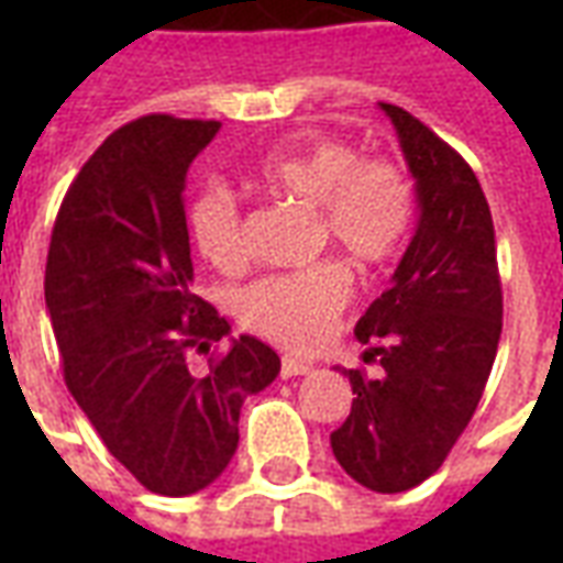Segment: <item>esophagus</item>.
Returning a JSON list of instances; mask_svg holds the SVG:
<instances>
[{"instance_id":"1","label":"esophagus","mask_w":563,"mask_h":563,"mask_svg":"<svg viewBox=\"0 0 563 563\" xmlns=\"http://www.w3.org/2000/svg\"><path fill=\"white\" fill-rule=\"evenodd\" d=\"M313 365L310 362H301V358H292V355H283L280 362V377L289 379V377H301V374H310Z\"/></svg>"}]
</instances>
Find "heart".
Masks as SVG:
<instances>
[{"label": "heart", "instance_id": "heart-1", "mask_svg": "<svg viewBox=\"0 0 563 563\" xmlns=\"http://www.w3.org/2000/svg\"><path fill=\"white\" fill-rule=\"evenodd\" d=\"M262 189L292 198L317 213V241L341 250L362 271H379L398 258L413 232L416 189L391 159H362L350 144L301 132L271 150L253 168ZM189 232L205 262L220 271L246 265L244 217L222 186H205L189 205ZM353 280L341 262H319L292 274H271L234 298L246 329L289 350H310L350 305Z\"/></svg>", "mask_w": 563, "mask_h": 563}]
</instances>
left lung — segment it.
<instances>
[{
	"label": "left lung",
	"instance_id": "obj_1",
	"mask_svg": "<svg viewBox=\"0 0 563 563\" xmlns=\"http://www.w3.org/2000/svg\"><path fill=\"white\" fill-rule=\"evenodd\" d=\"M379 108L416 177L419 225L391 286L355 325L379 374L343 371L355 398L331 449L355 483L395 495L424 483L471 422L495 365L504 292L471 165L404 108Z\"/></svg>",
	"mask_w": 563,
	"mask_h": 563
}]
</instances>
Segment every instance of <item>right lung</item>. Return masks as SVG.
<instances>
[{
  "label": "right lung",
  "instance_id": "1",
  "mask_svg": "<svg viewBox=\"0 0 563 563\" xmlns=\"http://www.w3.org/2000/svg\"><path fill=\"white\" fill-rule=\"evenodd\" d=\"M217 132V120L150 114L108 135L68 186L44 271L71 398L165 497L229 467L246 395L280 374V355L250 334L217 350L232 325L192 292L186 172Z\"/></svg>",
  "mask_w": 563,
  "mask_h": 563
}]
</instances>
